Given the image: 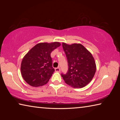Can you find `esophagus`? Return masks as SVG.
Masks as SVG:
<instances>
[{"label": "esophagus", "instance_id": "34e87169", "mask_svg": "<svg viewBox=\"0 0 120 120\" xmlns=\"http://www.w3.org/2000/svg\"><path fill=\"white\" fill-rule=\"evenodd\" d=\"M55 71L56 72H60V68L59 67L56 68H55Z\"/></svg>", "mask_w": 120, "mask_h": 120}]
</instances>
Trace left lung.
Wrapping results in <instances>:
<instances>
[{
  "mask_svg": "<svg viewBox=\"0 0 120 120\" xmlns=\"http://www.w3.org/2000/svg\"><path fill=\"white\" fill-rule=\"evenodd\" d=\"M66 55L68 70L61 76L65 82L75 88H81L91 82L96 70L95 60L91 53L81 44L71 45L62 43Z\"/></svg>",
  "mask_w": 120,
  "mask_h": 120,
  "instance_id": "obj_1",
  "label": "left lung"
}]
</instances>
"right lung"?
Here are the masks:
<instances>
[{"label": "right lung", "instance_id": "obj_1", "mask_svg": "<svg viewBox=\"0 0 120 120\" xmlns=\"http://www.w3.org/2000/svg\"><path fill=\"white\" fill-rule=\"evenodd\" d=\"M60 45L57 42L38 43L24 56L21 74L28 84L40 87L48 83L54 71L51 53Z\"/></svg>", "mask_w": 120, "mask_h": 120}]
</instances>
